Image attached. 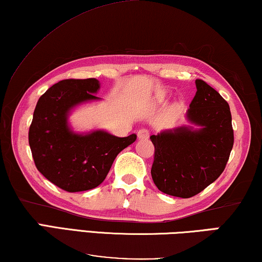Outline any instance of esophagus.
Instances as JSON below:
<instances>
[{"instance_id": "34e87169", "label": "esophagus", "mask_w": 262, "mask_h": 262, "mask_svg": "<svg viewBox=\"0 0 262 262\" xmlns=\"http://www.w3.org/2000/svg\"><path fill=\"white\" fill-rule=\"evenodd\" d=\"M149 138V132L147 129H140L138 132V139L139 140H147Z\"/></svg>"}]
</instances>
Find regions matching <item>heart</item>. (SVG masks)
Here are the masks:
<instances>
[{"instance_id":"1","label":"heart","mask_w":262,"mask_h":262,"mask_svg":"<svg viewBox=\"0 0 262 262\" xmlns=\"http://www.w3.org/2000/svg\"><path fill=\"white\" fill-rule=\"evenodd\" d=\"M168 94H169V92H168L167 90L159 91V92L155 94V97H154V102L157 103V105H160V103L164 102L165 99L168 98ZM184 105H185L184 100H182V99H180V100H177L175 102V105H173V108H175L176 111H181V110H183Z\"/></svg>"}]
</instances>
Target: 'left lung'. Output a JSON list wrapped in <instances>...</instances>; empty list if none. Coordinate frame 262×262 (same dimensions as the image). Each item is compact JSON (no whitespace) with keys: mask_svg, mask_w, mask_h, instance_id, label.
I'll list each match as a JSON object with an SVG mask.
<instances>
[{"mask_svg":"<svg viewBox=\"0 0 262 262\" xmlns=\"http://www.w3.org/2000/svg\"><path fill=\"white\" fill-rule=\"evenodd\" d=\"M197 92L183 124L163 129L150 140L155 147L151 177L157 189L170 196L190 198L222 175L233 147L228 103L205 81Z\"/></svg>","mask_w":262,"mask_h":262,"instance_id":"1","label":"left lung"}]
</instances>
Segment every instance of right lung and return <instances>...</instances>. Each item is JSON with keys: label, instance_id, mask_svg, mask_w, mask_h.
I'll return each mask as SVG.
<instances>
[{"label": "right lung", "instance_id": "add662e5", "mask_svg": "<svg viewBox=\"0 0 262 262\" xmlns=\"http://www.w3.org/2000/svg\"><path fill=\"white\" fill-rule=\"evenodd\" d=\"M98 79L58 81L39 98L29 129V144L38 171L69 192L97 188L115 157L136 135L118 138L105 129L74 130L70 115L86 103L101 101Z\"/></svg>", "mask_w": 262, "mask_h": 262}]
</instances>
